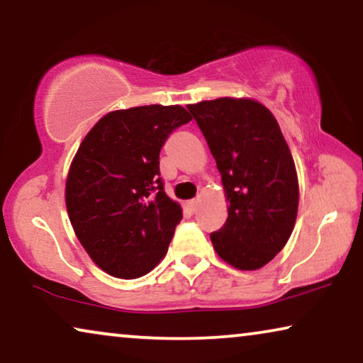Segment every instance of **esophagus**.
<instances>
[{"label":"esophagus","mask_w":363,"mask_h":363,"mask_svg":"<svg viewBox=\"0 0 363 363\" xmlns=\"http://www.w3.org/2000/svg\"><path fill=\"white\" fill-rule=\"evenodd\" d=\"M199 203H200V199L197 197V199H192V200H189L187 202V207L192 210V212H196L197 210V207H199Z\"/></svg>","instance_id":"obj_1"}]
</instances>
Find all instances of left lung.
Returning <instances> with one entry per match:
<instances>
[{
	"label": "left lung",
	"instance_id": "left-lung-1",
	"mask_svg": "<svg viewBox=\"0 0 363 363\" xmlns=\"http://www.w3.org/2000/svg\"><path fill=\"white\" fill-rule=\"evenodd\" d=\"M221 174L228 218L210 235L216 254L256 270L284 250L298 212V177L275 117L247 97L187 106Z\"/></svg>",
	"mask_w": 363,
	"mask_h": 363
}]
</instances>
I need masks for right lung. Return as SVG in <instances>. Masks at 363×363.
Here are the masks:
<instances>
[{"label": "right lung", "instance_id": "add662e5", "mask_svg": "<svg viewBox=\"0 0 363 363\" xmlns=\"http://www.w3.org/2000/svg\"><path fill=\"white\" fill-rule=\"evenodd\" d=\"M191 121L181 106L130 107L106 113L81 142L65 202L74 235L112 277H142L166 256L182 208L164 192L160 151Z\"/></svg>", "mask_w": 363, "mask_h": 363}]
</instances>
